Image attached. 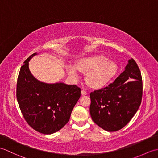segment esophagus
I'll list each match as a JSON object with an SVG mask.
<instances>
[{
    "label": "esophagus",
    "instance_id": "1",
    "mask_svg": "<svg viewBox=\"0 0 158 158\" xmlns=\"http://www.w3.org/2000/svg\"><path fill=\"white\" fill-rule=\"evenodd\" d=\"M81 94H82L83 96H85V95L88 94V93H87L84 89H82V90H81Z\"/></svg>",
    "mask_w": 158,
    "mask_h": 158
}]
</instances>
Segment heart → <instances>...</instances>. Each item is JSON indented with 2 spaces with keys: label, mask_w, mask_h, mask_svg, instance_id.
<instances>
[{
  "label": "heart",
  "mask_w": 158,
  "mask_h": 158,
  "mask_svg": "<svg viewBox=\"0 0 158 158\" xmlns=\"http://www.w3.org/2000/svg\"><path fill=\"white\" fill-rule=\"evenodd\" d=\"M75 66L69 65L67 72L74 79L79 78V71L86 73L85 81L92 88L100 89L107 85L112 81L118 70L115 62L109 61L106 57L96 55L88 56L78 60Z\"/></svg>",
  "instance_id": "obj_1"
}]
</instances>
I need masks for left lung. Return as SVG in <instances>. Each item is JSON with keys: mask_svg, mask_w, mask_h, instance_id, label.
Returning a JSON list of instances; mask_svg holds the SVG:
<instances>
[{"mask_svg": "<svg viewBox=\"0 0 158 158\" xmlns=\"http://www.w3.org/2000/svg\"><path fill=\"white\" fill-rule=\"evenodd\" d=\"M142 96L141 73L136 62L131 58L125 70L113 83L90 93L92 119L108 132L122 129L138 110Z\"/></svg>", "mask_w": 158, "mask_h": 158, "instance_id": "8db88e82", "label": "left lung"}]
</instances>
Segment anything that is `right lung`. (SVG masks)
<instances>
[{"label": "right lung", "mask_w": 158, "mask_h": 158, "mask_svg": "<svg viewBox=\"0 0 158 158\" xmlns=\"http://www.w3.org/2000/svg\"><path fill=\"white\" fill-rule=\"evenodd\" d=\"M33 53L24 61L17 83V99L30 126L37 132L51 135L58 132L69 121L74 106L81 96L76 85L39 81L29 70Z\"/></svg>", "instance_id": "add662e5"}]
</instances>
